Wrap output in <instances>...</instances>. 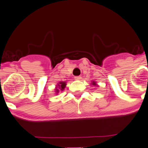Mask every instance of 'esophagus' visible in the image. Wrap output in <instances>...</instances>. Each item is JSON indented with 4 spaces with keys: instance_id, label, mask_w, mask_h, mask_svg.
<instances>
[{
    "instance_id": "obj_1",
    "label": "esophagus",
    "mask_w": 148,
    "mask_h": 148,
    "mask_svg": "<svg viewBox=\"0 0 148 148\" xmlns=\"http://www.w3.org/2000/svg\"><path fill=\"white\" fill-rule=\"evenodd\" d=\"M74 79H75L76 80H81L82 79V77H81V76H77V77H74Z\"/></svg>"
}]
</instances>
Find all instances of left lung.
<instances>
[{
  "label": "left lung",
  "mask_w": 148,
  "mask_h": 148,
  "mask_svg": "<svg viewBox=\"0 0 148 148\" xmlns=\"http://www.w3.org/2000/svg\"><path fill=\"white\" fill-rule=\"evenodd\" d=\"M92 85H94V86H97V83L95 82H92Z\"/></svg>",
  "instance_id": "obj_1"
}]
</instances>
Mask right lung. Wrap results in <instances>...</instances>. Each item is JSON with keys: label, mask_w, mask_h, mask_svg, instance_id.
I'll use <instances>...</instances> for the list:
<instances>
[{"label": "right lung", "mask_w": 148, "mask_h": 148, "mask_svg": "<svg viewBox=\"0 0 148 148\" xmlns=\"http://www.w3.org/2000/svg\"><path fill=\"white\" fill-rule=\"evenodd\" d=\"M66 84L64 82H60L59 84H58V85H56V94L59 93L60 91H63L64 89V88L66 87Z\"/></svg>", "instance_id": "right-lung-1"}]
</instances>
